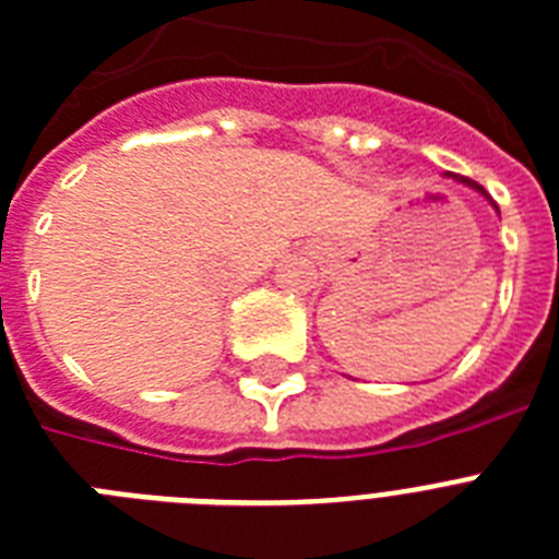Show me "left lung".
<instances>
[{"label": "left lung", "instance_id": "left-lung-1", "mask_svg": "<svg viewBox=\"0 0 559 559\" xmlns=\"http://www.w3.org/2000/svg\"><path fill=\"white\" fill-rule=\"evenodd\" d=\"M455 178H457V175H455ZM461 183L472 186V189H478V192H484V194H486V189H484V186H478V183H475V180H469V178H461Z\"/></svg>", "mask_w": 559, "mask_h": 559}]
</instances>
